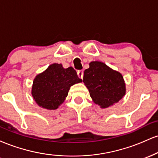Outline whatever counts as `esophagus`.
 I'll use <instances>...</instances> for the list:
<instances>
[{"label":"esophagus","instance_id":"esophagus-1","mask_svg":"<svg viewBox=\"0 0 158 158\" xmlns=\"http://www.w3.org/2000/svg\"><path fill=\"white\" fill-rule=\"evenodd\" d=\"M77 75H78V77H79V78L82 79L83 75H84V71H83L82 70H78V71H77Z\"/></svg>","mask_w":158,"mask_h":158}]
</instances>
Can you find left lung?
Returning a JSON list of instances; mask_svg holds the SVG:
<instances>
[{
  "instance_id": "8db88e82",
  "label": "left lung",
  "mask_w": 158,
  "mask_h": 158,
  "mask_svg": "<svg viewBox=\"0 0 158 158\" xmlns=\"http://www.w3.org/2000/svg\"><path fill=\"white\" fill-rule=\"evenodd\" d=\"M84 72L83 82L96 104L106 108L118 102L126 94L123 76L100 61H92Z\"/></svg>"
}]
</instances>
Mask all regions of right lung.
Masks as SVG:
<instances>
[{"mask_svg":"<svg viewBox=\"0 0 158 158\" xmlns=\"http://www.w3.org/2000/svg\"><path fill=\"white\" fill-rule=\"evenodd\" d=\"M81 81L72 67L52 64L34 79L32 95L39 106L54 110L64 102L70 86Z\"/></svg>","mask_w":158,"mask_h":158,"instance_id":"obj_1","label":"right lung"}]
</instances>
